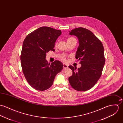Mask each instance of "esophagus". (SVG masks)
Masks as SVG:
<instances>
[{
	"label": "esophagus",
	"mask_w": 123,
	"mask_h": 123,
	"mask_svg": "<svg viewBox=\"0 0 123 123\" xmlns=\"http://www.w3.org/2000/svg\"><path fill=\"white\" fill-rule=\"evenodd\" d=\"M68 68V65H67V64H63V69H64Z\"/></svg>",
	"instance_id": "34e87169"
}]
</instances>
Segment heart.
Returning a JSON list of instances; mask_svg holds the SVG:
<instances>
[{
  "label": "heart",
  "instance_id": "heart-1",
  "mask_svg": "<svg viewBox=\"0 0 123 123\" xmlns=\"http://www.w3.org/2000/svg\"><path fill=\"white\" fill-rule=\"evenodd\" d=\"M74 39V38H73V37H70V38H69L68 39V41L70 40H72V39ZM62 59H65L64 57H62Z\"/></svg>",
  "mask_w": 123,
  "mask_h": 123
}]
</instances>
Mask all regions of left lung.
<instances>
[{"label":"left lung","mask_w":123,"mask_h":123,"mask_svg":"<svg viewBox=\"0 0 123 123\" xmlns=\"http://www.w3.org/2000/svg\"><path fill=\"white\" fill-rule=\"evenodd\" d=\"M69 34L75 35L79 45L75 58L80 60L81 67L69 66L73 74L68 80L74 90L84 92L91 89L100 77L105 63L104 51L101 41L90 30L79 27L72 30Z\"/></svg>","instance_id":"8db88e82"}]
</instances>
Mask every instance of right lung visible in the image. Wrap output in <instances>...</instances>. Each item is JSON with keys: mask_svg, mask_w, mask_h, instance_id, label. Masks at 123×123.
<instances>
[{"mask_svg": "<svg viewBox=\"0 0 123 123\" xmlns=\"http://www.w3.org/2000/svg\"><path fill=\"white\" fill-rule=\"evenodd\" d=\"M61 33V30L43 26L29 34L24 41L20 57L22 70L28 83L36 90L49 88L63 69L60 61L50 64L45 59L47 52L55 51V42Z\"/></svg>", "mask_w": 123, "mask_h": 123, "instance_id": "right-lung-1", "label": "right lung"}]
</instances>
